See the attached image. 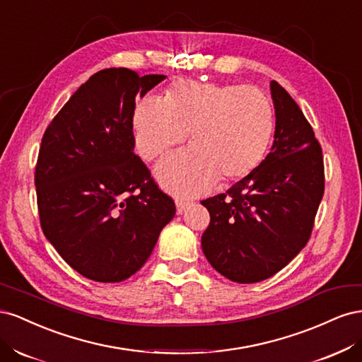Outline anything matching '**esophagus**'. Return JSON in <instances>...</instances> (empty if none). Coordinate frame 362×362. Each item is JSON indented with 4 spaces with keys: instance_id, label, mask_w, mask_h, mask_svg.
I'll return each mask as SVG.
<instances>
[{
    "instance_id": "obj_1",
    "label": "esophagus",
    "mask_w": 362,
    "mask_h": 362,
    "mask_svg": "<svg viewBox=\"0 0 362 362\" xmlns=\"http://www.w3.org/2000/svg\"><path fill=\"white\" fill-rule=\"evenodd\" d=\"M190 204H192V202H190L189 199L178 198V199H177V213H178V214H181V213L185 210V208H187Z\"/></svg>"
}]
</instances>
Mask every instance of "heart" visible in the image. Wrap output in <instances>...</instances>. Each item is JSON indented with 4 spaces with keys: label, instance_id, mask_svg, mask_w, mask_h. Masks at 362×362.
Returning <instances> with one entry per match:
<instances>
[{
    "label": "heart",
    "instance_id": "obj_1",
    "mask_svg": "<svg viewBox=\"0 0 362 362\" xmlns=\"http://www.w3.org/2000/svg\"><path fill=\"white\" fill-rule=\"evenodd\" d=\"M139 156L151 161L189 134L190 149L164 158L157 177L168 190L194 194L229 184L264 160L275 129L269 98L254 87L180 80L163 103L141 100L133 117Z\"/></svg>",
    "mask_w": 362,
    "mask_h": 362
}]
</instances>
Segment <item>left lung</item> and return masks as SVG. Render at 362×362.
Wrapping results in <instances>:
<instances>
[{
	"label": "left lung",
	"instance_id": "1",
	"mask_svg": "<svg viewBox=\"0 0 362 362\" xmlns=\"http://www.w3.org/2000/svg\"><path fill=\"white\" fill-rule=\"evenodd\" d=\"M275 140L266 160L226 193L201 201L210 213L202 234L208 262L240 284L275 275L308 243L325 193L319 140L299 105L276 81Z\"/></svg>",
	"mask_w": 362,
	"mask_h": 362
}]
</instances>
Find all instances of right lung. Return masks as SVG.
Masks as SVG:
<instances>
[{
    "label": "right lung",
    "instance_id": "add662e5",
    "mask_svg": "<svg viewBox=\"0 0 362 362\" xmlns=\"http://www.w3.org/2000/svg\"><path fill=\"white\" fill-rule=\"evenodd\" d=\"M164 78L127 68L96 72L42 137L35 172L42 231L84 278L134 275L175 216L173 199L133 152L136 98Z\"/></svg>",
    "mask_w": 362,
    "mask_h": 362
}]
</instances>
